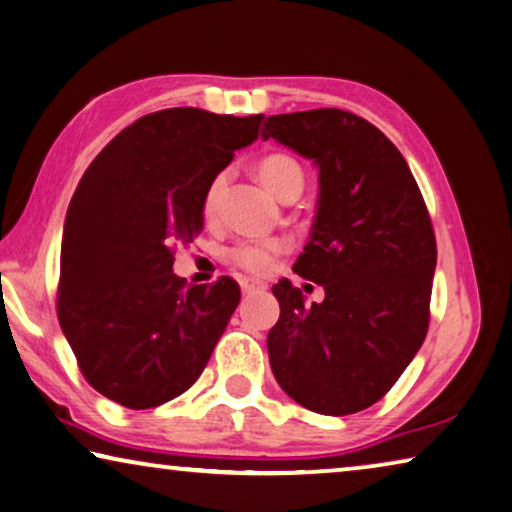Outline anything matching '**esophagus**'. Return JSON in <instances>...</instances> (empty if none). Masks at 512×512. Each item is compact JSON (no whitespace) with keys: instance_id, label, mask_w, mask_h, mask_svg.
I'll return each instance as SVG.
<instances>
[{"instance_id":"obj_1","label":"esophagus","mask_w":512,"mask_h":512,"mask_svg":"<svg viewBox=\"0 0 512 512\" xmlns=\"http://www.w3.org/2000/svg\"><path fill=\"white\" fill-rule=\"evenodd\" d=\"M239 285H241V291H243V294H246V296L259 294V291L266 289L264 282H262V280H255V278H241Z\"/></svg>"}]
</instances>
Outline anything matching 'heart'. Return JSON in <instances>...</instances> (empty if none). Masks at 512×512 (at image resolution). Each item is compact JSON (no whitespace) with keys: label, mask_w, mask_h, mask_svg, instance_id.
<instances>
[{"label":"heart","mask_w":512,"mask_h":512,"mask_svg":"<svg viewBox=\"0 0 512 512\" xmlns=\"http://www.w3.org/2000/svg\"><path fill=\"white\" fill-rule=\"evenodd\" d=\"M257 175L259 180L264 182L266 189H269L275 198L285 200L291 193L303 191V168H300L298 161L289 154L275 152L264 157L257 164ZM225 189V173H218L212 182H209L205 198H202V214L214 216L218 209V202H221ZM285 250V243L278 239H257V241H239L237 246L230 248L227 257L232 259L234 264L241 266L250 273H264L269 269L275 255H280Z\"/></svg>","instance_id":"obj_1"}]
</instances>
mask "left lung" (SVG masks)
<instances>
[{
	"mask_svg": "<svg viewBox=\"0 0 512 512\" xmlns=\"http://www.w3.org/2000/svg\"><path fill=\"white\" fill-rule=\"evenodd\" d=\"M262 136L319 168L310 241L294 271L326 291L307 307L289 280L273 285V376L307 410L353 415L383 399L424 344L437 264L431 218L403 154L355 113H280Z\"/></svg>",
	"mask_w": 512,
	"mask_h": 512,
	"instance_id": "obj_1",
	"label": "left lung"
}]
</instances>
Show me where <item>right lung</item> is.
<instances>
[{
    "label": "right lung",
    "mask_w": 512,
    "mask_h": 512,
    "mask_svg": "<svg viewBox=\"0 0 512 512\" xmlns=\"http://www.w3.org/2000/svg\"><path fill=\"white\" fill-rule=\"evenodd\" d=\"M257 116L177 107L125 127L70 200L61 243L59 323L84 378L125 408H157L205 369L237 310L232 278L186 285L173 246L202 230V198Z\"/></svg>",
    "instance_id": "add662e5"
}]
</instances>
